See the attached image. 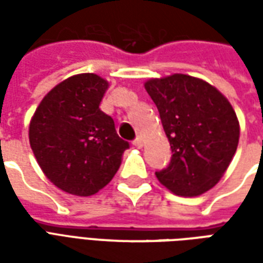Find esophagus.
Instances as JSON below:
<instances>
[{
  "label": "esophagus",
  "instance_id": "obj_1",
  "mask_svg": "<svg viewBox=\"0 0 263 263\" xmlns=\"http://www.w3.org/2000/svg\"><path fill=\"white\" fill-rule=\"evenodd\" d=\"M132 145H134V146H135V148H138V149L142 148V146H143V139H142V137H138L137 139H135V141L132 142Z\"/></svg>",
  "mask_w": 263,
  "mask_h": 263
}]
</instances>
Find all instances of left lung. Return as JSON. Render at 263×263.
Returning <instances> with one entry per match:
<instances>
[{
  "label": "left lung",
  "mask_w": 263,
  "mask_h": 263,
  "mask_svg": "<svg viewBox=\"0 0 263 263\" xmlns=\"http://www.w3.org/2000/svg\"><path fill=\"white\" fill-rule=\"evenodd\" d=\"M145 88L158 107L173 154L156 177L177 196L205 193L237 151L239 122L231 104L207 81L187 74L151 79Z\"/></svg>",
  "instance_id": "1"
}]
</instances>
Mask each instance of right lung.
Masks as SVG:
<instances>
[{"label": "right lung", "mask_w": 263, "mask_h": 263, "mask_svg": "<svg viewBox=\"0 0 263 263\" xmlns=\"http://www.w3.org/2000/svg\"><path fill=\"white\" fill-rule=\"evenodd\" d=\"M108 81L92 73L71 76L43 97L29 124V143L42 172L56 187L91 196L120 169L129 143L100 109Z\"/></svg>", "instance_id": "right-lung-1"}]
</instances>
